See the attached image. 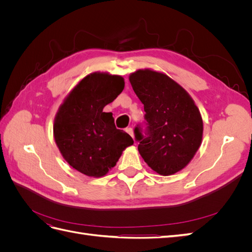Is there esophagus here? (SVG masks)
Masks as SVG:
<instances>
[{
    "instance_id": "34e87169",
    "label": "esophagus",
    "mask_w": 252,
    "mask_h": 252,
    "mask_svg": "<svg viewBox=\"0 0 252 252\" xmlns=\"http://www.w3.org/2000/svg\"><path fill=\"white\" fill-rule=\"evenodd\" d=\"M126 132H127L128 134H130V135L132 136V139L134 138V135H133V129H132V128H127V129H126Z\"/></svg>"
}]
</instances>
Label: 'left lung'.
<instances>
[{"label": "left lung", "instance_id": "8db88e82", "mask_svg": "<svg viewBox=\"0 0 252 252\" xmlns=\"http://www.w3.org/2000/svg\"><path fill=\"white\" fill-rule=\"evenodd\" d=\"M132 89L144 104L148 135L135 127L141 157L161 175L179 172L193 158L203 139V119L192 97L168 75L139 69L129 75Z\"/></svg>", "mask_w": 252, "mask_h": 252}]
</instances>
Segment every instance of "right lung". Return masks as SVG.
Masks as SVG:
<instances>
[{
	"instance_id": "obj_1",
	"label": "right lung",
	"mask_w": 252,
	"mask_h": 252,
	"mask_svg": "<svg viewBox=\"0 0 252 252\" xmlns=\"http://www.w3.org/2000/svg\"><path fill=\"white\" fill-rule=\"evenodd\" d=\"M123 77L93 72L82 79L65 97L53 122V136L72 168L101 178L116 166L133 140L116 128L111 112H104L123 91Z\"/></svg>"
}]
</instances>
